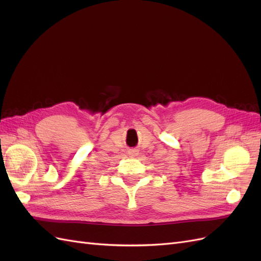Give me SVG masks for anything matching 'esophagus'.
Returning a JSON list of instances; mask_svg holds the SVG:
<instances>
[{
  "instance_id": "1",
  "label": "esophagus",
  "mask_w": 261,
  "mask_h": 261,
  "mask_svg": "<svg viewBox=\"0 0 261 261\" xmlns=\"http://www.w3.org/2000/svg\"><path fill=\"white\" fill-rule=\"evenodd\" d=\"M129 155H130L131 158H133V156H137V155H138V150H136V149H132V150H130V151H129Z\"/></svg>"
}]
</instances>
